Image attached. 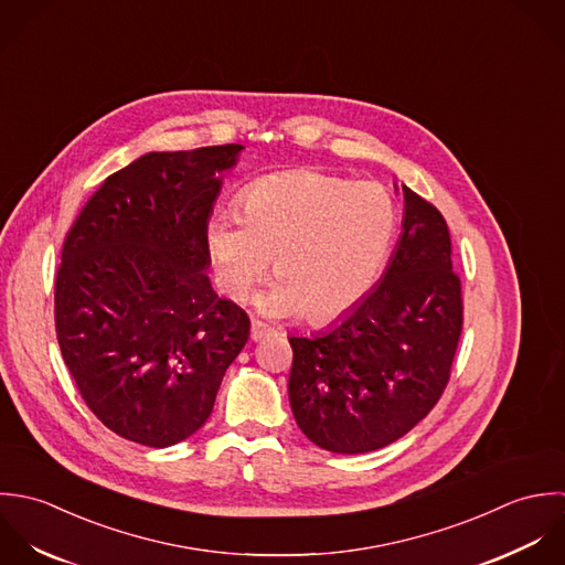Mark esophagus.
I'll return each instance as SVG.
<instances>
[{"label": "esophagus", "mask_w": 565, "mask_h": 565, "mask_svg": "<svg viewBox=\"0 0 565 565\" xmlns=\"http://www.w3.org/2000/svg\"><path fill=\"white\" fill-rule=\"evenodd\" d=\"M270 334H275V330L268 328V326H264L262 321H253V323H250V339L255 340V342L266 339V337H270Z\"/></svg>", "instance_id": "esophagus-1"}]
</instances>
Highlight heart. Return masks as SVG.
<instances>
[{"label": "heart", "mask_w": 565, "mask_h": 565, "mask_svg": "<svg viewBox=\"0 0 565 565\" xmlns=\"http://www.w3.org/2000/svg\"><path fill=\"white\" fill-rule=\"evenodd\" d=\"M397 225V205L380 183L290 170L250 183L239 196V216L216 214L205 242L231 299L248 297L275 257L279 279L259 297V308L328 323L373 288Z\"/></svg>", "instance_id": "obj_1"}]
</instances>
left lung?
Masks as SVG:
<instances>
[{"label":"left lung","mask_w":565,"mask_h":565,"mask_svg":"<svg viewBox=\"0 0 565 565\" xmlns=\"http://www.w3.org/2000/svg\"><path fill=\"white\" fill-rule=\"evenodd\" d=\"M404 190V221L380 284L332 330L290 337L288 395L301 433L337 454L380 450L441 399L462 332L460 277L441 212Z\"/></svg>","instance_id":"left-lung-1"}]
</instances>
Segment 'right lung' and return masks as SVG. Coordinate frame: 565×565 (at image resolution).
<instances>
[{
    "label": "right lung",
    "mask_w": 565,
    "mask_h": 565,
    "mask_svg": "<svg viewBox=\"0 0 565 565\" xmlns=\"http://www.w3.org/2000/svg\"><path fill=\"white\" fill-rule=\"evenodd\" d=\"M239 150L148 152L107 177L65 235L58 347L89 411L132 444L192 437L248 340L246 312L205 275L218 172Z\"/></svg>",
    "instance_id": "right-lung-1"
}]
</instances>
